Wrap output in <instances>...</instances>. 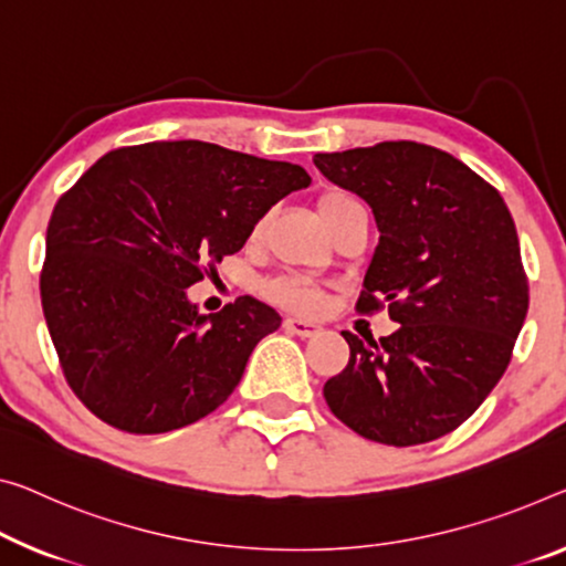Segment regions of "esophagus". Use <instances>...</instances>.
I'll return each instance as SVG.
<instances>
[{"mask_svg": "<svg viewBox=\"0 0 566 566\" xmlns=\"http://www.w3.org/2000/svg\"><path fill=\"white\" fill-rule=\"evenodd\" d=\"M283 326H285V332L301 336V338H311L321 332L318 324H313V321H303V318H285Z\"/></svg>", "mask_w": 566, "mask_h": 566, "instance_id": "1", "label": "esophagus"}]
</instances>
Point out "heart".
Instances as JSON below:
<instances>
[{
    "label": "heart",
    "mask_w": 566,
    "mask_h": 566,
    "mask_svg": "<svg viewBox=\"0 0 566 566\" xmlns=\"http://www.w3.org/2000/svg\"><path fill=\"white\" fill-rule=\"evenodd\" d=\"M361 210H367V207L361 205V199L349 195V192H342V189H332V192H324L318 197V214L328 230H332L336 222H342L344 217H349L352 212H361ZM268 220H271V214L260 217V220L253 224L250 238L258 240L260 234L265 232ZM265 291L275 303H281V306L293 308V311H303V313L316 311L321 303L318 285L306 281V277H298V275L275 277V281L265 285Z\"/></svg>",
    "instance_id": "obj_1"
}]
</instances>
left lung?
<instances>
[{"label": "left lung", "instance_id": "left-lung-1", "mask_svg": "<svg viewBox=\"0 0 566 566\" xmlns=\"http://www.w3.org/2000/svg\"><path fill=\"white\" fill-rule=\"evenodd\" d=\"M328 181L371 207L379 245L356 311L389 308L395 334L342 332L349 364L324 385L361 438L407 448L471 417L506 371L528 311L514 217L489 181L417 142L313 156Z\"/></svg>", "mask_w": 566, "mask_h": 566}]
</instances>
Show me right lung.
Instances as JSON below:
<instances>
[{
    "label": "right lung",
    "instance_id": "add662e5",
    "mask_svg": "<svg viewBox=\"0 0 566 566\" xmlns=\"http://www.w3.org/2000/svg\"><path fill=\"white\" fill-rule=\"evenodd\" d=\"M308 185L298 164L207 142L101 156L57 199L40 275L75 397L134 434L179 430L217 410L281 316L250 295L199 313L187 289L238 253L275 202Z\"/></svg>",
    "mask_w": 566,
    "mask_h": 566
}]
</instances>
